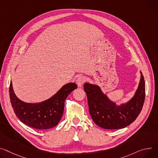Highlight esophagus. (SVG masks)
<instances>
[{"mask_svg":"<svg viewBox=\"0 0 158 158\" xmlns=\"http://www.w3.org/2000/svg\"><path fill=\"white\" fill-rule=\"evenodd\" d=\"M85 81V77L84 76H79L77 79H76V84H77L78 87H81L82 85L84 84V82Z\"/></svg>","mask_w":158,"mask_h":158,"instance_id":"34e87169","label":"esophagus"}]
</instances>
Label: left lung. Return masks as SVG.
<instances>
[{
  "label": "left lung",
  "mask_w": 158,
  "mask_h": 158,
  "mask_svg": "<svg viewBox=\"0 0 158 158\" xmlns=\"http://www.w3.org/2000/svg\"><path fill=\"white\" fill-rule=\"evenodd\" d=\"M140 73V82L134 96L120 105L111 101L98 85L88 82L84 84L90 115L97 125L105 129H120L135 121L145 99V81L141 72Z\"/></svg>",
  "instance_id": "1"
}]
</instances>
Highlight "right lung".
<instances>
[{
  "label": "right lung",
  "instance_id": "1",
  "mask_svg": "<svg viewBox=\"0 0 158 158\" xmlns=\"http://www.w3.org/2000/svg\"><path fill=\"white\" fill-rule=\"evenodd\" d=\"M77 88L74 82L64 85L49 99L37 103H26L19 99L10 83L9 96L12 107L18 118L24 124L34 128L45 130L53 128L60 122L68 95Z\"/></svg>",
  "mask_w": 158,
  "mask_h": 158
}]
</instances>
